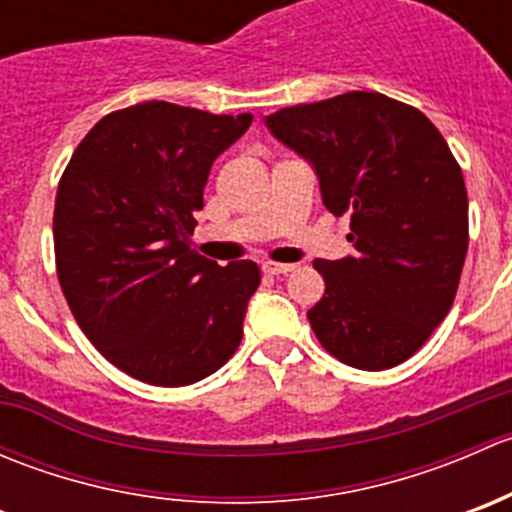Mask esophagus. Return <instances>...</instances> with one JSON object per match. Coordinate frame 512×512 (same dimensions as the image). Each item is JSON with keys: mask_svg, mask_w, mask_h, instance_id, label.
Listing matches in <instances>:
<instances>
[{"mask_svg": "<svg viewBox=\"0 0 512 512\" xmlns=\"http://www.w3.org/2000/svg\"><path fill=\"white\" fill-rule=\"evenodd\" d=\"M294 265H282V262H265L262 265V272L265 275H287V272H292Z\"/></svg>", "mask_w": 512, "mask_h": 512, "instance_id": "34e87169", "label": "esophagus"}]
</instances>
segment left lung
Returning <instances> with one entry per match:
<instances>
[{
    "mask_svg": "<svg viewBox=\"0 0 512 512\" xmlns=\"http://www.w3.org/2000/svg\"><path fill=\"white\" fill-rule=\"evenodd\" d=\"M312 160L332 215H349L356 257L314 260L324 297L307 312L344 364L381 371L426 344L446 319L468 250V195L438 128L409 103L349 91L267 118Z\"/></svg>",
    "mask_w": 512,
    "mask_h": 512,
    "instance_id": "1",
    "label": "left lung"
}]
</instances>
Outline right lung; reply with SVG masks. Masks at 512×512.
<instances>
[{"label": "right lung", "mask_w": 512, "mask_h": 512, "mask_svg": "<svg viewBox=\"0 0 512 512\" xmlns=\"http://www.w3.org/2000/svg\"><path fill=\"white\" fill-rule=\"evenodd\" d=\"M250 123L252 113L136 103L103 116L61 175V292L89 342L133 379L195 384L240 347L260 270L250 260H205L190 235L210 165Z\"/></svg>", "instance_id": "obj_1"}]
</instances>
